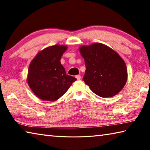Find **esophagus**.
I'll return each instance as SVG.
<instances>
[{"instance_id":"esophagus-1","label":"esophagus","mask_w":150,"mask_h":150,"mask_svg":"<svg viewBox=\"0 0 150 150\" xmlns=\"http://www.w3.org/2000/svg\"><path fill=\"white\" fill-rule=\"evenodd\" d=\"M76 78H77V80H80L81 79V75H76V77H75Z\"/></svg>"}]
</instances>
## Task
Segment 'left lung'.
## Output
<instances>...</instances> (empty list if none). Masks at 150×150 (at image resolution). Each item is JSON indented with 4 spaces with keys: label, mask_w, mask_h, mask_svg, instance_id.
Returning <instances> with one entry per match:
<instances>
[{
    "label": "left lung",
    "mask_w": 150,
    "mask_h": 150,
    "mask_svg": "<svg viewBox=\"0 0 150 150\" xmlns=\"http://www.w3.org/2000/svg\"><path fill=\"white\" fill-rule=\"evenodd\" d=\"M79 51L86 67L83 80L91 91L103 98L120 92L126 84L127 69L117 53L100 43L81 46Z\"/></svg>",
    "instance_id": "1"
}]
</instances>
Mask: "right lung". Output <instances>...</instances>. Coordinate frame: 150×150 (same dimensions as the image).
I'll return each instance as SVG.
<instances>
[{"instance_id": "1", "label": "right lung", "mask_w": 150, "mask_h": 150, "mask_svg": "<svg viewBox=\"0 0 150 150\" xmlns=\"http://www.w3.org/2000/svg\"><path fill=\"white\" fill-rule=\"evenodd\" d=\"M67 47L55 45L39 52L29 66L28 83L43 100L55 101L63 96L77 79L67 75L61 57Z\"/></svg>"}]
</instances>
